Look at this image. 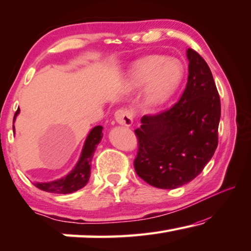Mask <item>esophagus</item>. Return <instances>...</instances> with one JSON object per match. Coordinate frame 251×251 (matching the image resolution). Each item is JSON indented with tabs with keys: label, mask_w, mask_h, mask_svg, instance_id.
<instances>
[{
	"label": "esophagus",
	"mask_w": 251,
	"mask_h": 251,
	"mask_svg": "<svg viewBox=\"0 0 251 251\" xmlns=\"http://www.w3.org/2000/svg\"><path fill=\"white\" fill-rule=\"evenodd\" d=\"M115 121L121 125H124L127 127L132 126L134 122L132 111L126 108H121L116 110V113H115Z\"/></svg>",
	"instance_id": "obj_1"
}]
</instances>
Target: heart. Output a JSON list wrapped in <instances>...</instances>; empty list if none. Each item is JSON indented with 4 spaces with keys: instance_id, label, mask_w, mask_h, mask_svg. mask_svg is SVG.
I'll use <instances>...</instances> for the list:
<instances>
[{
    "instance_id": "obj_1",
    "label": "heart",
    "mask_w": 251,
    "mask_h": 251,
    "mask_svg": "<svg viewBox=\"0 0 251 251\" xmlns=\"http://www.w3.org/2000/svg\"><path fill=\"white\" fill-rule=\"evenodd\" d=\"M181 62L163 55H147L129 69L126 85L132 89L144 88V101L151 107L165 104L173 96L183 78Z\"/></svg>"
}]
</instances>
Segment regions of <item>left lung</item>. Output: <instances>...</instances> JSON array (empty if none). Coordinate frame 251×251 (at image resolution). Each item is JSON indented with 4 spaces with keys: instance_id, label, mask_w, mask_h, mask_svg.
I'll list each match as a JSON object with an SVG mask.
<instances>
[{
    "instance_id": "left-lung-1",
    "label": "left lung",
    "mask_w": 251,
    "mask_h": 251,
    "mask_svg": "<svg viewBox=\"0 0 251 251\" xmlns=\"http://www.w3.org/2000/svg\"><path fill=\"white\" fill-rule=\"evenodd\" d=\"M189 77L182 97L172 108L143 116L137 176L158 189H176L196 178L218 146L220 98L209 66L200 54L186 50Z\"/></svg>"
}]
</instances>
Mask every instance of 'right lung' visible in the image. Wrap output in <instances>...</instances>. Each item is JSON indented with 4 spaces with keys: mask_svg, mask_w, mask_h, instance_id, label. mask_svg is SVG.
<instances>
[{
    "mask_svg": "<svg viewBox=\"0 0 251 251\" xmlns=\"http://www.w3.org/2000/svg\"><path fill=\"white\" fill-rule=\"evenodd\" d=\"M20 114V108L17 110L13 118V132L15 133L14 122ZM102 138V126H95L87 136L83 143L80 156L78 162L75 163L74 169L68 174L60 178L50 182H34V185L38 189L46 191V192L57 193V194H69L75 191L82 189L89 181L91 161L97 145Z\"/></svg>",
    "mask_w": 251,
    "mask_h": 251,
    "instance_id": "1",
    "label": "right lung"
}]
</instances>
